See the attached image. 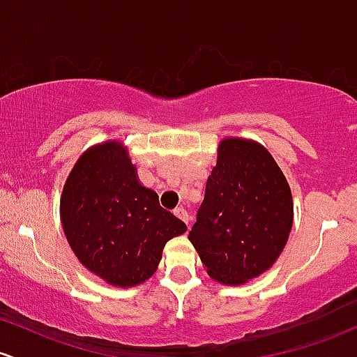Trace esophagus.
Returning a JSON list of instances; mask_svg holds the SVG:
<instances>
[{"label":"esophagus","mask_w":357,"mask_h":357,"mask_svg":"<svg viewBox=\"0 0 357 357\" xmlns=\"http://www.w3.org/2000/svg\"><path fill=\"white\" fill-rule=\"evenodd\" d=\"M174 215H176V217H178V218H181V220L185 222L188 227H190V215H188V211H186L185 208H183V206H179V208H176V210H174Z\"/></svg>","instance_id":"34e87169"}]
</instances>
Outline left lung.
Segmentation results:
<instances>
[{
  "mask_svg": "<svg viewBox=\"0 0 357 357\" xmlns=\"http://www.w3.org/2000/svg\"><path fill=\"white\" fill-rule=\"evenodd\" d=\"M293 225L288 181L257 142L225 139L188 238L206 273L242 284L273 266Z\"/></svg>",
  "mask_w": 357,
  "mask_h": 357,
  "instance_id": "1",
  "label": "left lung"
}]
</instances>
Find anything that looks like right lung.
Masks as SVG:
<instances>
[{
    "mask_svg": "<svg viewBox=\"0 0 357 357\" xmlns=\"http://www.w3.org/2000/svg\"><path fill=\"white\" fill-rule=\"evenodd\" d=\"M61 220L84 268L115 287H135L158 269L169 238L185 222L159 205L137 179L125 149L105 142L81 155L61 198Z\"/></svg>",
    "mask_w": 357,
    "mask_h": 357,
    "instance_id": "obj_1",
    "label": "right lung"
}]
</instances>
